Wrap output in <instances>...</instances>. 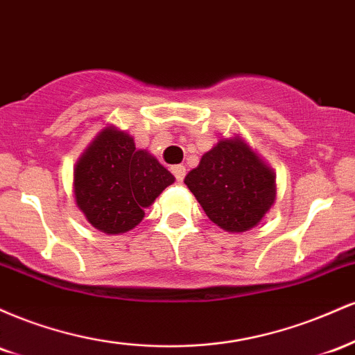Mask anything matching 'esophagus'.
I'll return each mask as SVG.
<instances>
[{
  "instance_id": "obj_1",
  "label": "esophagus",
  "mask_w": 355,
  "mask_h": 355,
  "mask_svg": "<svg viewBox=\"0 0 355 355\" xmlns=\"http://www.w3.org/2000/svg\"><path fill=\"white\" fill-rule=\"evenodd\" d=\"M172 173L175 175V178H177V182H183V178H185V166L183 165L172 166Z\"/></svg>"
}]
</instances>
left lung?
<instances>
[{"label": "left lung", "instance_id": "8db88e82", "mask_svg": "<svg viewBox=\"0 0 355 355\" xmlns=\"http://www.w3.org/2000/svg\"><path fill=\"white\" fill-rule=\"evenodd\" d=\"M209 218L227 232H245L275 200V175L242 140H220L185 177Z\"/></svg>", "mask_w": 355, "mask_h": 355}]
</instances>
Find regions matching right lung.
<instances>
[{
  "instance_id": "obj_1",
  "label": "right lung",
  "mask_w": 355,
  "mask_h": 355,
  "mask_svg": "<svg viewBox=\"0 0 355 355\" xmlns=\"http://www.w3.org/2000/svg\"><path fill=\"white\" fill-rule=\"evenodd\" d=\"M175 177L133 138L105 128L75 168L76 205L95 229L125 234L141 222L145 209L172 185Z\"/></svg>"
}]
</instances>
